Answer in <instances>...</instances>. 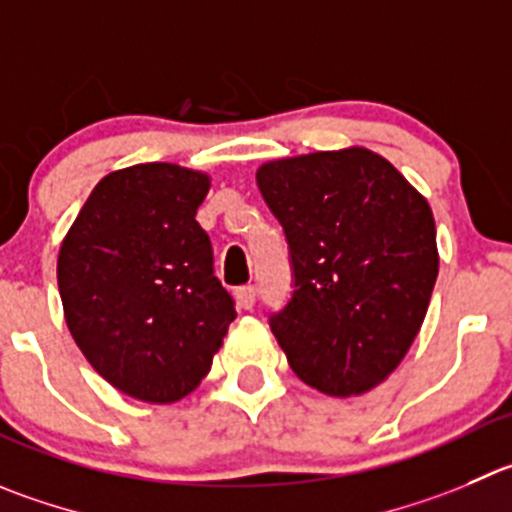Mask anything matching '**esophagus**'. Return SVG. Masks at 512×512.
<instances>
[{
	"label": "esophagus",
	"mask_w": 512,
	"mask_h": 512,
	"mask_svg": "<svg viewBox=\"0 0 512 512\" xmlns=\"http://www.w3.org/2000/svg\"><path fill=\"white\" fill-rule=\"evenodd\" d=\"M236 301L241 309H253V304H256V286H241V289H236Z\"/></svg>",
	"instance_id": "obj_1"
}]
</instances>
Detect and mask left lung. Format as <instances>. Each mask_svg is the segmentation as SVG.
<instances>
[{
  "label": "left lung",
  "instance_id": "8db88e82",
  "mask_svg": "<svg viewBox=\"0 0 512 512\" xmlns=\"http://www.w3.org/2000/svg\"><path fill=\"white\" fill-rule=\"evenodd\" d=\"M256 183L286 231L294 296L271 332L332 397L382 384L420 334L440 271L427 198L362 145L276 158Z\"/></svg>",
  "mask_w": 512,
  "mask_h": 512
}]
</instances>
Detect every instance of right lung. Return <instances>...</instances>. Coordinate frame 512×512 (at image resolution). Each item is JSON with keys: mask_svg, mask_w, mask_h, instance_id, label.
I'll return each mask as SVG.
<instances>
[{"mask_svg": "<svg viewBox=\"0 0 512 512\" xmlns=\"http://www.w3.org/2000/svg\"><path fill=\"white\" fill-rule=\"evenodd\" d=\"M208 191L211 175L175 163L113 170L57 256L75 344L105 382L150 405L191 394L236 319L196 221Z\"/></svg>", "mask_w": 512, "mask_h": 512, "instance_id": "right-lung-1", "label": "right lung"}]
</instances>
